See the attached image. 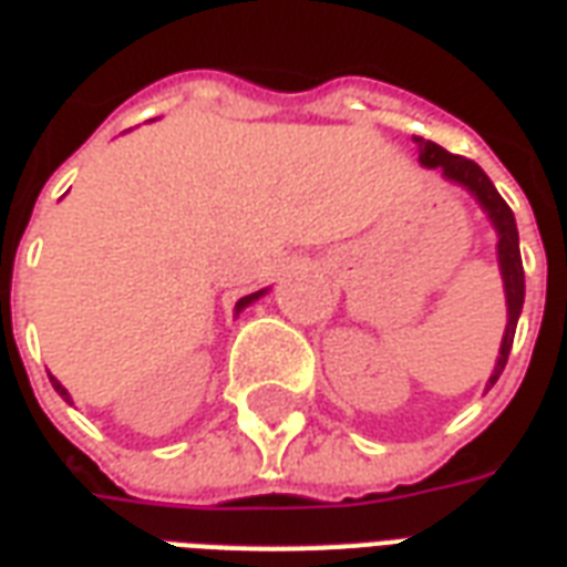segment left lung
<instances>
[{"label":"left lung","mask_w":567,"mask_h":567,"mask_svg":"<svg viewBox=\"0 0 567 567\" xmlns=\"http://www.w3.org/2000/svg\"><path fill=\"white\" fill-rule=\"evenodd\" d=\"M415 143H419V162L424 167H440L445 179H452L457 186L467 188L470 195L483 204V210L488 213V219H492V226L497 231V262H501L504 290H507V329H504V341H501V357H497L495 372L488 379V388H492L501 379L504 367H507L513 336H516V323H519L522 315V302H525V271H522L516 219H513V210L507 207V200L497 195V188L492 186V179L485 176L480 164L470 162L464 155H452L443 146L424 140V136H415Z\"/></svg>","instance_id":"1"}]
</instances>
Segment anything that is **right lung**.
Masks as SVG:
<instances>
[{
  "instance_id": "obj_1",
  "label": "right lung",
  "mask_w": 567,
  "mask_h": 567,
  "mask_svg": "<svg viewBox=\"0 0 567 567\" xmlns=\"http://www.w3.org/2000/svg\"><path fill=\"white\" fill-rule=\"evenodd\" d=\"M262 292H265V290L250 292V296H244V299H240V302H238V311H240V308H247V305H250V302H256V299H259ZM51 384H54V391H58L60 396H63V400H70V393H66V388H63V384H60L58 379H51Z\"/></svg>"
}]
</instances>
